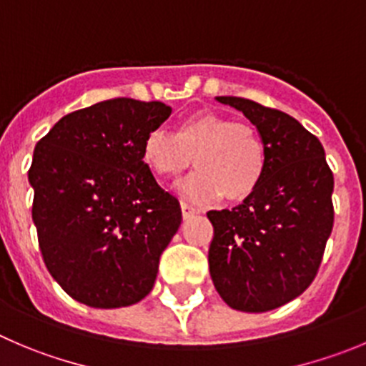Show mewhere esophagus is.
Instances as JSON below:
<instances>
[{
	"mask_svg": "<svg viewBox=\"0 0 366 366\" xmlns=\"http://www.w3.org/2000/svg\"><path fill=\"white\" fill-rule=\"evenodd\" d=\"M181 212H183V217H190V215H196V214H199V208H196V207H192V204H189V203H185V201H183V203H181Z\"/></svg>",
	"mask_w": 366,
	"mask_h": 366,
	"instance_id": "1",
	"label": "esophagus"
}]
</instances>
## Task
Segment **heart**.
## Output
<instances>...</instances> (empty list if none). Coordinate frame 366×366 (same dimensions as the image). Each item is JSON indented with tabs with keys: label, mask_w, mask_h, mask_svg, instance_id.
<instances>
[{
	"label": "heart",
	"mask_w": 366,
	"mask_h": 366,
	"mask_svg": "<svg viewBox=\"0 0 366 366\" xmlns=\"http://www.w3.org/2000/svg\"><path fill=\"white\" fill-rule=\"evenodd\" d=\"M145 165L159 177H176L190 163L197 170L177 185L187 199L242 201L262 183L267 149L259 129L219 113H197L177 122L174 133L152 129L142 144Z\"/></svg>",
	"instance_id": "b5f03b06"
}]
</instances>
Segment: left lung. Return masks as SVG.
<instances>
[{
	"label": "left lung",
	"instance_id": "obj_1",
	"mask_svg": "<svg viewBox=\"0 0 366 366\" xmlns=\"http://www.w3.org/2000/svg\"><path fill=\"white\" fill-rule=\"evenodd\" d=\"M242 111L266 142L259 189L232 210H210V277L232 309L266 312L300 297L315 280L332 232L334 177L315 134L287 113L241 97H217Z\"/></svg>",
	"mask_w": 366,
	"mask_h": 366
}]
</instances>
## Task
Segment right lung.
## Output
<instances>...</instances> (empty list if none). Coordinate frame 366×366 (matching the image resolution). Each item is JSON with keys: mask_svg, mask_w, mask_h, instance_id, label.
Instances as JSON below:
<instances>
[{"mask_svg": "<svg viewBox=\"0 0 366 366\" xmlns=\"http://www.w3.org/2000/svg\"><path fill=\"white\" fill-rule=\"evenodd\" d=\"M170 113L163 102L104 100L37 142L32 219L44 264L73 300L114 309L151 293L181 208L156 183L142 144Z\"/></svg>", "mask_w": 366, "mask_h": 366, "instance_id": "right-lung-1", "label": "right lung"}]
</instances>
